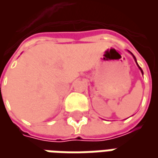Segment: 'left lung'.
<instances>
[{"instance_id":"8db88e82","label":"left lung","mask_w":158,"mask_h":158,"mask_svg":"<svg viewBox=\"0 0 158 158\" xmlns=\"http://www.w3.org/2000/svg\"><path fill=\"white\" fill-rule=\"evenodd\" d=\"M128 52H129V53H130V54H131V55H132V56H133V57H134V59H135V61L136 64H137V66H138V68H139V70H140V72H141V73H142V74H143V71H142V69H141V68H140V67H139V66L138 65V63H137V61H136V58H135V56L133 55L132 53H131V52H129V51H128Z\"/></svg>"}]
</instances>
